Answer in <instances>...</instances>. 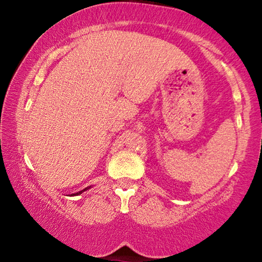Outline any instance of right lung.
Wrapping results in <instances>:
<instances>
[{
    "label": "right lung",
    "mask_w": 262,
    "mask_h": 262,
    "mask_svg": "<svg viewBox=\"0 0 262 262\" xmlns=\"http://www.w3.org/2000/svg\"><path fill=\"white\" fill-rule=\"evenodd\" d=\"M89 188H91V186H89V187H87V188H84V189H82V191H80V192H77V193H74V194H73V195H78V194H81V193H82V192H84V191H87V189H89Z\"/></svg>",
    "instance_id": "obj_1"
}]
</instances>
